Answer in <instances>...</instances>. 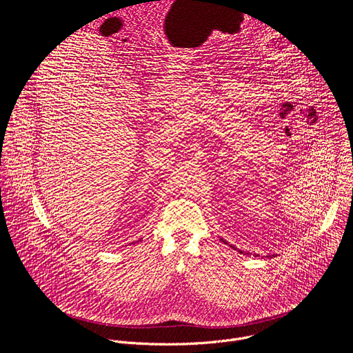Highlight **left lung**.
Masks as SVG:
<instances>
[{"label": "left lung", "instance_id": "8db88e82", "mask_svg": "<svg viewBox=\"0 0 353 353\" xmlns=\"http://www.w3.org/2000/svg\"><path fill=\"white\" fill-rule=\"evenodd\" d=\"M221 240H222V241H223V243H225V244H228V245H229V247H232V248H233V250H237V251H239V253H240V254H243V253H244V254H245V256H250V253H248V251H241V250H239V248H236V247H234V245H232V244H229V243H228V241H226V240H223V239H221ZM267 257H275V254H274V256H267Z\"/></svg>", "mask_w": 353, "mask_h": 353}]
</instances>
